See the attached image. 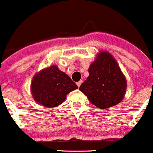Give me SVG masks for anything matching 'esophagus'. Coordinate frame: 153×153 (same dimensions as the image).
<instances>
[{"instance_id": "obj_1", "label": "esophagus", "mask_w": 153, "mask_h": 153, "mask_svg": "<svg viewBox=\"0 0 153 153\" xmlns=\"http://www.w3.org/2000/svg\"><path fill=\"white\" fill-rule=\"evenodd\" d=\"M81 83H82V81H78V82H77V85H78V88H79L80 86H81Z\"/></svg>"}]
</instances>
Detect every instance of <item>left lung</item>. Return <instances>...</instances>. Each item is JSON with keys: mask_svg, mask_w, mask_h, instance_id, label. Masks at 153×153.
Returning <instances> with one entry per match:
<instances>
[{"mask_svg": "<svg viewBox=\"0 0 153 153\" xmlns=\"http://www.w3.org/2000/svg\"><path fill=\"white\" fill-rule=\"evenodd\" d=\"M88 72L79 90L95 106L106 109L121 102L126 92V78L109 52L100 51Z\"/></svg>", "mask_w": 153, "mask_h": 153, "instance_id": "8db88e82", "label": "left lung"}]
</instances>
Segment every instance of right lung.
I'll list each match as a JSON object with an SVG mask.
<instances>
[{"instance_id":"right-lung-1","label":"right lung","mask_w":153,"mask_h":153,"mask_svg":"<svg viewBox=\"0 0 153 153\" xmlns=\"http://www.w3.org/2000/svg\"><path fill=\"white\" fill-rule=\"evenodd\" d=\"M78 88L68 75L53 65L36 73L31 83V91L35 102L52 108L65 101L67 94Z\"/></svg>"}]
</instances>
